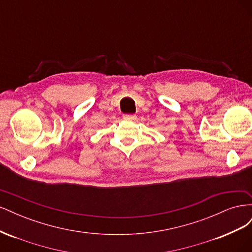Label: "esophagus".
Instances as JSON below:
<instances>
[{"label":"esophagus","instance_id":"esophagus-1","mask_svg":"<svg viewBox=\"0 0 252 252\" xmlns=\"http://www.w3.org/2000/svg\"><path fill=\"white\" fill-rule=\"evenodd\" d=\"M123 118H124L125 120H130V121L136 120V116H135V114H124Z\"/></svg>","mask_w":252,"mask_h":252}]
</instances>
